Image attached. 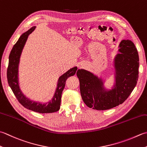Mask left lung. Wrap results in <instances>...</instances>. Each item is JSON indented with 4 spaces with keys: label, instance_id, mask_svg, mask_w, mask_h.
<instances>
[{
    "label": "left lung",
    "instance_id": "8db88e82",
    "mask_svg": "<svg viewBox=\"0 0 147 147\" xmlns=\"http://www.w3.org/2000/svg\"><path fill=\"white\" fill-rule=\"evenodd\" d=\"M120 53L114 60L115 83L107 90L100 78L85 69H78L82 99L88 107L97 110H106L121 105L128 98L136 87L138 79L139 55L134 43L122 40L119 45Z\"/></svg>",
    "mask_w": 147,
    "mask_h": 147
}]
</instances>
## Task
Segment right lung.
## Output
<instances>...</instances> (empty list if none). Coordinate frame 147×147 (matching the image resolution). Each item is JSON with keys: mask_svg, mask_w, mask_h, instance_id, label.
<instances>
[{"mask_svg": "<svg viewBox=\"0 0 147 147\" xmlns=\"http://www.w3.org/2000/svg\"><path fill=\"white\" fill-rule=\"evenodd\" d=\"M36 28V27H32L29 30L25 32L20 37L18 41L14 45L13 49L9 57V64L7 70V78L9 87L12 90L14 96L18 99L19 102L24 107L37 113H53L59 110L61 102V96L62 91L64 90L65 85V82L69 77L72 76L76 74L77 67L71 68L65 73L60 76L58 80L57 87L55 93L51 100L47 103H40L30 100L25 97L20 90L18 83V65L20 58L21 56L22 50L28 36Z\"/></svg>", "mask_w": 147, "mask_h": 147, "instance_id": "right-lung-1", "label": "right lung"}]
</instances>
